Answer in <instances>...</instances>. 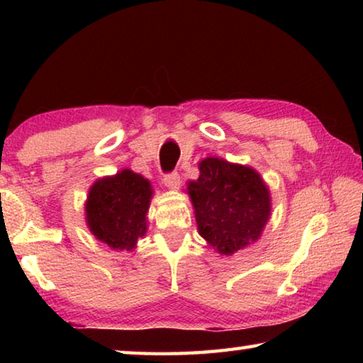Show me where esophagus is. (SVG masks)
<instances>
[{"mask_svg":"<svg viewBox=\"0 0 363 363\" xmlns=\"http://www.w3.org/2000/svg\"><path fill=\"white\" fill-rule=\"evenodd\" d=\"M163 184L167 186L169 190H177L181 187V176L177 173H171L163 177Z\"/></svg>","mask_w":363,"mask_h":363,"instance_id":"34e87169","label":"esophagus"}]
</instances>
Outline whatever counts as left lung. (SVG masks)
I'll list each match as a JSON object with an SVG mask.
<instances>
[{
  "label": "left lung",
  "mask_w": 363,
  "mask_h": 363,
  "mask_svg": "<svg viewBox=\"0 0 363 363\" xmlns=\"http://www.w3.org/2000/svg\"><path fill=\"white\" fill-rule=\"evenodd\" d=\"M199 169V179L187 182V195L206 243L232 256L259 240L272 214L270 190L261 174L219 157L203 158Z\"/></svg>",
  "instance_id": "obj_1"
}]
</instances>
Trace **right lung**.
Wrapping results in <instances>:
<instances>
[{
	"instance_id": "add662e5",
	"label": "right lung",
	"mask_w": 363,
	"mask_h": 363,
	"mask_svg": "<svg viewBox=\"0 0 363 363\" xmlns=\"http://www.w3.org/2000/svg\"><path fill=\"white\" fill-rule=\"evenodd\" d=\"M152 195L150 181L128 168L99 177L84 201L86 225L112 250L133 251L147 233Z\"/></svg>"
}]
</instances>
